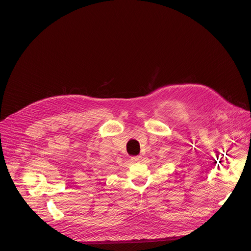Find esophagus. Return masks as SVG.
Here are the masks:
<instances>
[{
    "instance_id": "34e87169",
    "label": "esophagus",
    "mask_w": 251,
    "mask_h": 251,
    "mask_svg": "<svg viewBox=\"0 0 251 251\" xmlns=\"http://www.w3.org/2000/svg\"><path fill=\"white\" fill-rule=\"evenodd\" d=\"M141 159H142L141 156H136V157H132V158H131V161H132V162H139Z\"/></svg>"
}]
</instances>
